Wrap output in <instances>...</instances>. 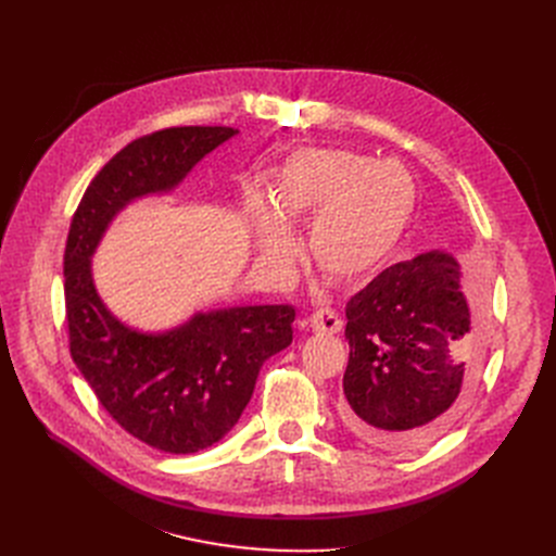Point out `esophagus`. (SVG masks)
<instances>
[{"mask_svg": "<svg viewBox=\"0 0 556 556\" xmlns=\"http://www.w3.org/2000/svg\"><path fill=\"white\" fill-rule=\"evenodd\" d=\"M311 329L317 333H340L342 331V319L333 311H317L311 319Z\"/></svg>", "mask_w": 556, "mask_h": 556, "instance_id": "1", "label": "esophagus"}]
</instances>
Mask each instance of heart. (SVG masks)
Here are the masks:
<instances>
[{
  "label": "heart",
  "instance_id": "heart-1",
  "mask_svg": "<svg viewBox=\"0 0 556 556\" xmlns=\"http://www.w3.org/2000/svg\"><path fill=\"white\" fill-rule=\"evenodd\" d=\"M417 210V185L399 162L344 149H308L290 157L270 187V207L252 202L261 258L286 270L298 241L285 223L318 214L308 231L315 266L340 283L374 275L390 258Z\"/></svg>",
  "mask_w": 556,
  "mask_h": 556
}]
</instances>
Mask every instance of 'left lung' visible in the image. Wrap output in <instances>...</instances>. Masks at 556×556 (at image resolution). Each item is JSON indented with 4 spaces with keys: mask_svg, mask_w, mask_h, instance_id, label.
<instances>
[{
    "mask_svg": "<svg viewBox=\"0 0 556 556\" xmlns=\"http://www.w3.org/2000/svg\"><path fill=\"white\" fill-rule=\"evenodd\" d=\"M484 295L440 250L394 263L346 304L342 419L361 440L415 451L471 396L484 354Z\"/></svg>",
    "mask_w": 556,
    "mask_h": 556,
    "instance_id": "8db88e82",
    "label": "left lung"
}]
</instances>
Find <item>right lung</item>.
I'll return each mask as SVG.
<instances>
[{"label": "right lung", "mask_w": 556, "mask_h": 556, "mask_svg": "<svg viewBox=\"0 0 556 556\" xmlns=\"http://www.w3.org/2000/svg\"><path fill=\"white\" fill-rule=\"evenodd\" d=\"M239 130L166 128L130 141L83 193L65 248L70 352L108 415L164 453L210 448L233 428L261 365L293 342L290 304L231 306L149 333L116 319L97 293L92 256L114 216L146 195L168 193Z\"/></svg>", "instance_id": "obj_1"}]
</instances>
